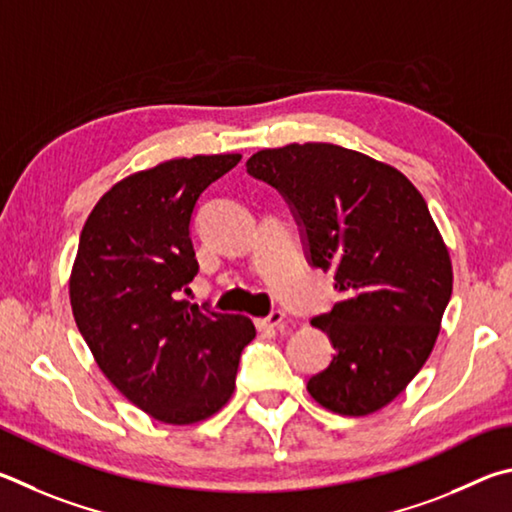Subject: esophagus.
Masks as SVG:
<instances>
[{
	"instance_id": "34e87169",
	"label": "esophagus",
	"mask_w": 512,
	"mask_h": 512,
	"mask_svg": "<svg viewBox=\"0 0 512 512\" xmlns=\"http://www.w3.org/2000/svg\"><path fill=\"white\" fill-rule=\"evenodd\" d=\"M283 321H285L283 312H281V310H274L270 317L256 319V328H258V330H274V328H281Z\"/></svg>"
}]
</instances>
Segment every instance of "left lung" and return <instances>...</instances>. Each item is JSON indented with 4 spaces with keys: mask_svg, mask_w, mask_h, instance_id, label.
<instances>
[{
    "mask_svg": "<svg viewBox=\"0 0 512 512\" xmlns=\"http://www.w3.org/2000/svg\"><path fill=\"white\" fill-rule=\"evenodd\" d=\"M247 170L294 204L312 265L342 292L312 319L335 353L310 396L339 416L387 407L432 355L452 297L450 249L425 197L398 168L324 141L258 150Z\"/></svg>",
    "mask_w": 512,
    "mask_h": 512,
    "instance_id": "left-lung-1",
    "label": "left lung"
}]
</instances>
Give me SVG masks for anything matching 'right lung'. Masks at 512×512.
Listing matches in <instances>:
<instances>
[{
  "label": "right lung",
  "mask_w": 512,
  "mask_h": 512,
  "mask_svg": "<svg viewBox=\"0 0 512 512\" xmlns=\"http://www.w3.org/2000/svg\"><path fill=\"white\" fill-rule=\"evenodd\" d=\"M242 155L161 161L116 182L89 213L69 301L98 369L150 418L193 425L227 405L256 328L182 299L197 274V197Z\"/></svg>",
  "instance_id": "right-lung-1"
}]
</instances>
